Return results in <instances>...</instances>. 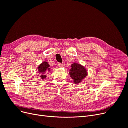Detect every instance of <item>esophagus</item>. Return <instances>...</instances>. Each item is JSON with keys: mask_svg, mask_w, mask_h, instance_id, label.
Segmentation results:
<instances>
[{"mask_svg": "<svg viewBox=\"0 0 128 128\" xmlns=\"http://www.w3.org/2000/svg\"><path fill=\"white\" fill-rule=\"evenodd\" d=\"M58 67H62V64L60 63V62H58Z\"/></svg>", "mask_w": 128, "mask_h": 128, "instance_id": "1", "label": "esophagus"}]
</instances>
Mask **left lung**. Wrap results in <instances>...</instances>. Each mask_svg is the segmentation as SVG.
<instances>
[{"label":"left lung","mask_w":128,"mask_h":128,"mask_svg":"<svg viewBox=\"0 0 128 128\" xmlns=\"http://www.w3.org/2000/svg\"><path fill=\"white\" fill-rule=\"evenodd\" d=\"M70 75L72 80H74L75 83L80 82L87 75L86 70L80 64H73L71 65Z\"/></svg>","instance_id":"obj_1"}]
</instances>
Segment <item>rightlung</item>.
I'll return each mask as SVG.
<instances>
[{
	"mask_svg": "<svg viewBox=\"0 0 128 128\" xmlns=\"http://www.w3.org/2000/svg\"><path fill=\"white\" fill-rule=\"evenodd\" d=\"M49 67L50 66L47 62H43L38 67V72L40 73L42 78L44 79L46 78V76L45 75V74L48 71H50V68H49Z\"/></svg>",
	"mask_w": 128,
	"mask_h": 128,
	"instance_id": "right-lung-1",
	"label": "right lung"
}]
</instances>
